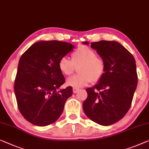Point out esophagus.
I'll list each match as a JSON object with an SVG mask.
<instances>
[{"label": "esophagus", "instance_id": "obj_1", "mask_svg": "<svg viewBox=\"0 0 149 149\" xmlns=\"http://www.w3.org/2000/svg\"><path fill=\"white\" fill-rule=\"evenodd\" d=\"M79 91V89L78 88H73V92L74 93V94H75V93H77V92Z\"/></svg>", "mask_w": 149, "mask_h": 149}]
</instances>
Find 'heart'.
I'll use <instances>...</instances> for the list:
<instances>
[{"mask_svg": "<svg viewBox=\"0 0 149 149\" xmlns=\"http://www.w3.org/2000/svg\"><path fill=\"white\" fill-rule=\"evenodd\" d=\"M79 74L68 79V86L79 88L87 86L91 81L97 82L102 77L105 72V63L96 53L86 45L79 46L71 54V59L63 56L60 58L58 68L65 75H70L75 66H78Z\"/></svg>", "mask_w": 149, "mask_h": 149, "instance_id": "b5f03b06", "label": "heart"}]
</instances>
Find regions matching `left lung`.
<instances>
[{
    "label": "left lung",
    "mask_w": 149,
    "mask_h": 149,
    "mask_svg": "<svg viewBox=\"0 0 149 149\" xmlns=\"http://www.w3.org/2000/svg\"><path fill=\"white\" fill-rule=\"evenodd\" d=\"M89 45L88 41L83 42ZM105 63V72L98 83L86 89L83 103L86 116L95 123L109 126L121 120L131 106L138 76L136 61L124 46L116 41L91 43Z\"/></svg>",
    "instance_id": "1"
}]
</instances>
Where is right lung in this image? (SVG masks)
Segmentation results:
<instances>
[{"label": "right lung", "instance_id": "obj_1", "mask_svg": "<svg viewBox=\"0 0 149 149\" xmlns=\"http://www.w3.org/2000/svg\"><path fill=\"white\" fill-rule=\"evenodd\" d=\"M74 47L67 42L41 41L33 44L21 55L15 94L22 116L34 125L45 126L55 123L72 95L71 86L58 90L65 82L58 63Z\"/></svg>", "mask_w": 149, "mask_h": 149}]
</instances>
